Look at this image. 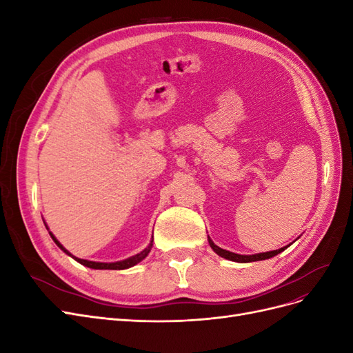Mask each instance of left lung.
<instances>
[{
    "label": "left lung",
    "instance_id": "obj_1",
    "mask_svg": "<svg viewBox=\"0 0 353 353\" xmlns=\"http://www.w3.org/2000/svg\"><path fill=\"white\" fill-rule=\"evenodd\" d=\"M208 241H209V245L212 248V250L215 252L216 254H219L221 258L223 259H228V261H232V262H239V263H248V262H256V261H265V259H270V258H274V256H276L279 253H281L283 250H285L288 245H285V248H281V249H276V250H271V252H265V253H256V254H239V253H234V252H230V250H225V249H221L219 245H216L215 243L212 241L210 237H208Z\"/></svg>",
    "mask_w": 353,
    "mask_h": 353
}]
</instances>
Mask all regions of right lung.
Wrapping results in <instances>:
<instances>
[{
	"label": "right lung",
	"mask_w": 353,
	"mask_h": 353,
	"mask_svg": "<svg viewBox=\"0 0 353 353\" xmlns=\"http://www.w3.org/2000/svg\"><path fill=\"white\" fill-rule=\"evenodd\" d=\"M47 230H48V228H47ZM50 236H51L52 240H54V243L59 245V248H60L63 252H65V253L69 254V256H72V258H73L74 261H77V262H79L81 265L88 266V268H91V270H128V268H131V266H134V265H137V263H140L143 259H145L147 256H148V253H150L152 248H153V239H152V241L148 243V245H147V248H145L143 252L131 256V258L123 259V261H117V262H94V261H87V259H79V258H77V256H73L68 249L63 248L61 243L54 237V234H52L51 231H50Z\"/></svg>",
	"instance_id": "add662e5"
}]
</instances>
